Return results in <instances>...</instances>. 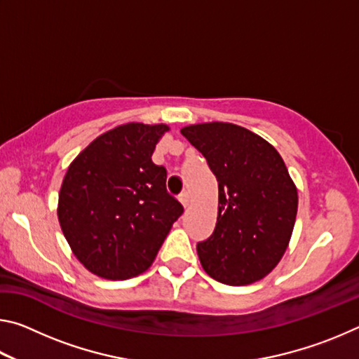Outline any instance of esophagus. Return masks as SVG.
I'll list each match as a JSON object with an SVG mask.
<instances>
[{"label":"esophagus","mask_w":359,"mask_h":359,"mask_svg":"<svg viewBox=\"0 0 359 359\" xmlns=\"http://www.w3.org/2000/svg\"><path fill=\"white\" fill-rule=\"evenodd\" d=\"M180 203H182V205H184V208H187L188 204H190V194H188L187 191H184V193H180Z\"/></svg>","instance_id":"obj_1"}]
</instances>
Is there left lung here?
Instances as JSON below:
<instances>
[{"mask_svg": "<svg viewBox=\"0 0 359 359\" xmlns=\"http://www.w3.org/2000/svg\"><path fill=\"white\" fill-rule=\"evenodd\" d=\"M180 133L218 182L215 229L196 245L204 271L233 287L261 280L287 250L296 220L297 190L282 156L233 123L190 125Z\"/></svg>", "mask_w": 359, "mask_h": 359, "instance_id": "obj_1", "label": "left lung"}]
</instances>
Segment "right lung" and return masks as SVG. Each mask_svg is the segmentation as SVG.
Here are the masks:
<instances>
[{
  "instance_id": "1",
  "label": "right lung",
  "mask_w": 359,
  "mask_h": 359,
  "mask_svg": "<svg viewBox=\"0 0 359 359\" xmlns=\"http://www.w3.org/2000/svg\"><path fill=\"white\" fill-rule=\"evenodd\" d=\"M166 125L126 123L79 154L58 196V220L77 259L93 274L125 280L149 269L184 205L151 161Z\"/></svg>"
}]
</instances>
